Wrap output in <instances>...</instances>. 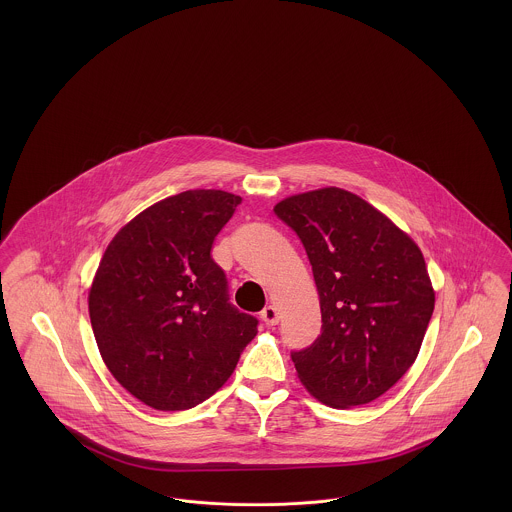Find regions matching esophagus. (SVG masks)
<instances>
[{"instance_id": "obj_1", "label": "esophagus", "mask_w": 512, "mask_h": 512, "mask_svg": "<svg viewBox=\"0 0 512 512\" xmlns=\"http://www.w3.org/2000/svg\"><path fill=\"white\" fill-rule=\"evenodd\" d=\"M261 318L267 322L268 326H272V324H278V309L274 307V305H267L263 311H261Z\"/></svg>"}]
</instances>
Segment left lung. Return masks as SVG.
Listing matches in <instances>:
<instances>
[{
  "label": "left lung",
  "mask_w": 512,
  "mask_h": 512,
  "mask_svg": "<svg viewBox=\"0 0 512 512\" xmlns=\"http://www.w3.org/2000/svg\"><path fill=\"white\" fill-rule=\"evenodd\" d=\"M299 236L320 297L322 330L292 361L334 409L374 401L403 378L434 313L422 251L359 195L322 188L274 207Z\"/></svg>",
  "instance_id": "left-lung-1"
}]
</instances>
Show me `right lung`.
Wrapping results in <instances>:
<instances>
[{"label": "right lung", "instance_id": "1", "mask_svg": "<svg viewBox=\"0 0 512 512\" xmlns=\"http://www.w3.org/2000/svg\"><path fill=\"white\" fill-rule=\"evenodd\" d=\"M240 195L188 190L130 220L107 245L88 295L99 353L122 388L186 411L224 386L259 320L228 297L211 249Z\"/></svg>", "mask_w": 512, "mask_h": 512}]
</instances>
